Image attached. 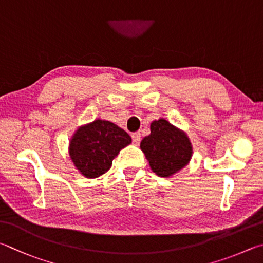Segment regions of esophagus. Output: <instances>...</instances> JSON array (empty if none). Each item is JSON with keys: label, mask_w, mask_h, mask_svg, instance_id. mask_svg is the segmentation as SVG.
<instances>
[{"label": "esophagus", "mask_w": 263, "mask_h": 263, "mask_svg": "<svg viewBox=\"0 0 263 263\" xmlns=\"http://www.w3.org/2000/svg\"><path fill=\"white\" fill-rule=\"evenodd\" d=\"M132 139H133V143L139 144L141 142V134H140V133H133Z\"/></svg>", "instance_id": "1"}]
</instances>
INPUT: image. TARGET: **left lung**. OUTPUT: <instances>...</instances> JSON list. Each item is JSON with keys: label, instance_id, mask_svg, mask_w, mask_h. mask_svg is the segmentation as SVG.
<instances>
[{"label": "left lung", "instance_id": "obj_1", "mask_svg": "<svg viewBox=\"0 0 263 263\" xmlns=\"http://www.w3.org/2000/svg\"><path fill=\"white\" fill-rule=\"evenodd\" d=\"M150 130V135L142 140L140 146L153 172L167 178L190 163L193 148L185 132L165 119L151 122Z\"/></svg>", "mask_w": 263, "mask_h": 263}]
</instances>
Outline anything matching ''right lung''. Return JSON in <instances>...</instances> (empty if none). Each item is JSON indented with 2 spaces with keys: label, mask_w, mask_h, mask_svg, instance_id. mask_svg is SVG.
Wrapping results in <instances>:
<instances>
[{
  "label": "right lung",
  "mask_w": 263,
  "mask_h": 263,
  "mask_svg": "<svg viewBox=\"0 0 263 263\" xmlns=\"http://www.w3.org/2000/svg\"><path fill=\"white\" fill-rule=\"evenodd\" d=\"M130 143L132 137L122 128L98 119L75 132L69 156L82 176L95 179L107 172L120 150Z\"/></svg>",
  "instance_id": "obj_1"
}]
</instances>
